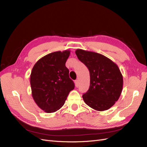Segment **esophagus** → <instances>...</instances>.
<instances>
[{
  "instance_id": "obj_1",
  "label": "esophagus",
  "mask_w": 147,
  "mask_h": 147,
  "mask_svg": "<svg viewBox=\"0 0 147 147\" xmlns=\"http://www.w3.org/2000/svg\"><path fill=\"white\" fill-rule=\"evenodd\" d=\"M75 86L78 87V80H76L75 81Z\"/></svg>"
}]
</instances>
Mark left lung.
Masks as SVG:
<instances>
[{"instance_id":"left-lung-1","label":"left lung","mask_w":147,"mask_h":147,"mask_svg":"<svg viewBox=\"0 0 147 147\" xmlns=\"http://www.w3.org/2000/svg\"><path fill=\"white\" fill-rule=\"evenodd\" d=\"M75 53L90 71V88L82 96L84 102L97 111L109 109L122 92L123 75L118 65L97 53L78 49Z\"/></svg>"}]
</instances>
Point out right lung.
Instances as JSON below:
<instances>
[{"mask_svg":"<svg viewBox=\"0 0 147 147\" xmlns=\"http://www.w3.org/2000/svg\"><path fill=\"white\" fill-rule=\"evenodd\" d=\"M70 53L65 50L50 53L40 59L32 68L30 82L33 99L47 113L60 109L75 88L65 67Z\"/></svg>","mask_w":147,"mask_h":147,"instance_id":"1","label":"right lung"}]
</instances>
